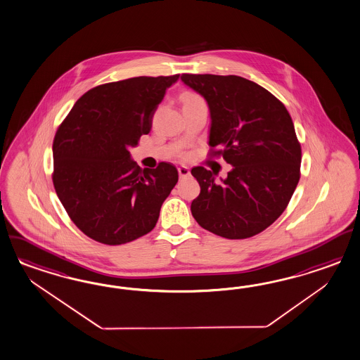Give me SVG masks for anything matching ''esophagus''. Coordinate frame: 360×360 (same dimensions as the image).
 <instances>
[{
	"label": "esophagus",
	"mask_w": 360,
	"mask_h": 360,
	"mask_svg": "<svg viewBox=\"0 0 360 360\" xmlns=\"http://www.w3.org/2000/svg\"><path fill=\"white\" fill-rule=\"evenodd\" d=\"M178 174H179V176H187V175H190V169L187 166H179L178 167Z\"/></svg>",
	"instance_id": "34e87169"
}]
</instances>
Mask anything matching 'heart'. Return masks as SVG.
<instances>
[{
	"mask_svg": "<svg viewBox=\"0 0 360 360\" xmlns=\"http://www.w3.org/2000/svg\"><path fill=\"white\" fill-rule=\"evenodd\" d=\"M198 101H203L195 94H187L185 96V103H198Z\"/></svg>",
	"mask_w": 360,
	"mask_h": 360,
	"instance_id": "obj_1",
	"label": "heart"
}]
</instances>
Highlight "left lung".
<instances>
[{
  "label": "left lung",
  "mask_w": 360,
  "mask_h": 360,
  "mask_svg": "<svg viewBox=\"0 0 360 360\" xmlns=\"http://www.w3.org/2000/svg\"><path fill=\"white\" fill-rule=\"evenodd\" d=\"M207 101L212 155L232 170L226 179L196 166L200 194L191 203L198 224L226 239H247L285 211L300 181L301 145L292 117L269 91L236 75L182 74Z\"/></svg>",
  "instance_id": "left-lung-1"
}]
</instances>
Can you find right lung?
Wrapping results in <instances>:
<instances>
[{"label":"right lung","mask_w":360,"mask_h":360,"mask_svg":"<svg viewBox=\"0 0 360 360\" xmlns=\"http://www.w3.org/2000/svg\"><path fill=\"white\" fill-rule=\"evenodd\" d=\"M179 75L101 84L77 100L53 142L56 195L88 238L120 245L150 232L178 182L172 164L143 169L131 160L166 89Z\"/></svg>","instance_id":"obj_1"}]
</instances>
